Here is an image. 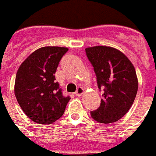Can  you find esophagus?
I'll use <instances>...</instances> for the list:
<instances>
[{
	"label": "esophagus",
	"mask_w": 156,
	"mask_h": 156,
	"mask_svg": "<svg viewBox=\"0 0 156 156\" xmlns=\"http://www.w3.org/2000/svg\"><path fill=\"white\" fill-rule=\"evenodd\" d=\"M84 94V89H83V87H79L77 88V90H76V92H75V95L76 96H81L82 94Z\"/></svg>",
	"instance_id": "1"
}]
</instances>
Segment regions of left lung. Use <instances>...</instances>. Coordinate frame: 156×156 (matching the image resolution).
I'll list each match as a JSON object with an SVG mask.
<instances>
[{
    "mask_svg": "<svg viewBox=\"0 0 156 156\" xmlns=\"http://www.w3.org/2000/svg\"><path fill=\"white\" fill-rule=\"evenodd\" d=\"M85 50L98 87H104L101 105L91 116L98 122H115L128 113L135 99L138 79L135 67L122 52L112 47L94 46Z\"/></svg>",
    "mask_w": 156,
    "mask_h": 156,
    "instance_id": "1",
    "label": "left lung"
}]
</instances>
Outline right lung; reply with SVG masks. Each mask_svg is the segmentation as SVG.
<instances>
[{
    "label": "right lung",
    "mask_w": 156,
    "mask_h": 156,
    "mask_svg": "<svg viewBox=\"0 0 156 156\" xmlns=\"http://www.w3.org/2000/svg\"><path fill=\"white\" fill-rule=\"evenodd\" d=\"M69 48L43 47L34 51L17 70L15 94L22 111L38 124H51L62 116L69 96L64 97L55 71Z\"/></svg>",
    "instance_id": "obj_1"
}]
</instances>
